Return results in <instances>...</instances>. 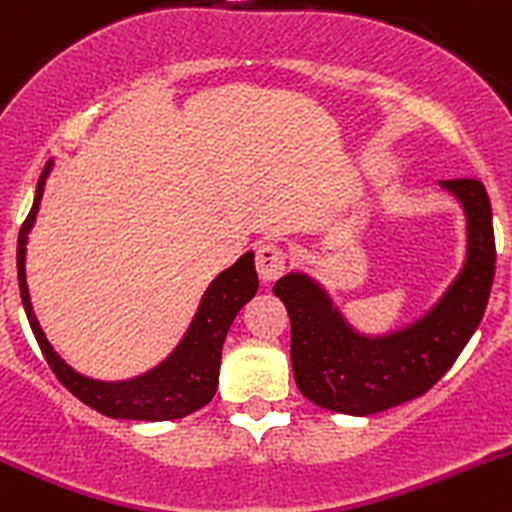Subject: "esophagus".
Segmentation results:
<instances>
[{"label": "esophagus", "mask_w": 512, "mask_h": 512, "mask_svg": "<svg viewBox=\"0 0 512 512\" xmlns=\"http://www.w3.org/2000/svg\"><path fill=\"white\" fill-rule=\"evenodd\" d=\"M257 275H260L262 282H275L277 277L285 272V265H287V255L282 247L277 245H262L260 250H257Z\"/></svg>", "instance_id": "1"}]
</instances>
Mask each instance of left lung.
<instances>
[{
    "label": "left lung",
    "instance_id": "1",
    "mask_svg": "<svg viewBox=\"0 0 512 512\" xmlns=\"http://www.w3.org/2000/svg\"><path fill=\"white\" fill-rule=\"evenodd\" d=\"M465 217V257L443 295L415 320L365 332L307 272L295 270L272 292L290 315V357L300 393L342 415L382 413L420 398L450 370L478 330L495 275L493 210L478 180L440 182Z\"/></svg>",
    "mask_w": 512,
    "mask_h": 512
}]
</instances>
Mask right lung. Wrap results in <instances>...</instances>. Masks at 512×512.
Returning <instances> with one entry per match:
<instances>
[{"label":"right lung","mask_w":512,"mask_h":512,"mask_svg":"<svg viewBox=\"0 0 512 512\" xmlns=\"http://www.w3.org/2000/svg\"><path fill=\"white\" fill-rule=\"evenodd\" d=\"M52 167L54 160H49L37 182L32 210H29L27 220L19 230L17 277L29 327H32L54 375L59 377V382L69 393L77 395L84 405L107 415V418L160 423V420L185 418V415L205 408L217 393L222 345H225L230 325L235 322L237 312L255 297L257 287H260L255 272V252H245L235 265L222 270L207 285L185 335L180 337V342L172 347L165 360H160L155 367L140 372V375L127 377V380H97V377L82 375L74 367H69L59 352H54L52 342L44 335L42 325L34 315L32 297H29L27 287V267H24L29 232H32L34 220H37L39 202H42L44 185H47Z\"/></svg>","instance_id":"right-lung-1"}]
</instances>
